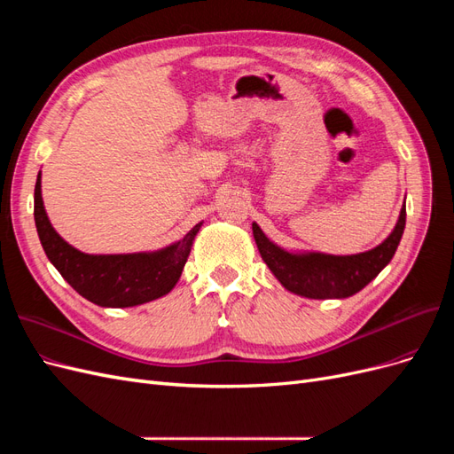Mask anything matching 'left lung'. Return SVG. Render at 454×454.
I'll list each match as a JSON object with an SVG mask.
<instances>
[{
    "mask_svg": "<svg viewBox=\"0 0 454 454\" xmlns=\"http://www.w3.org/2000/svg\"><path fill=\"white\" fill-rule=\"evenodd\" d=\"M252 229L261 257L286 290L310 299H342L358 294L390 263L405 229V204L390 237L356 255L290 254L272 244L257 223Z\"/></svg>",
    "mask_w": 454,
    "mask_h": 454,
    "instance_id": "left-lung-1",
    "label": "left lung"
}]
</instances>
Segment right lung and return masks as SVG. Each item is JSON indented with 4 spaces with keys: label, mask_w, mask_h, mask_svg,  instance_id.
<instances>
[{
    "label": "right lung",
    "mask_w": 454,
    "mask_h": 454,
    "mask_svg": "<svg viewBox=\"0 0 454 454\" xmlns=\"http://www.w3.org/2000/svg\"><path fill=\"white\" fill-rule=\"evenodd\" d=\"M34 217L41 246L51 263L74 290L100 307H134L167 295L180 280L200 223L153 254L89 255L67 244L52 229L41 199V174L34 191Z\"/></svg>",
    "instance_id": "obj_1"
}]
</instances>
